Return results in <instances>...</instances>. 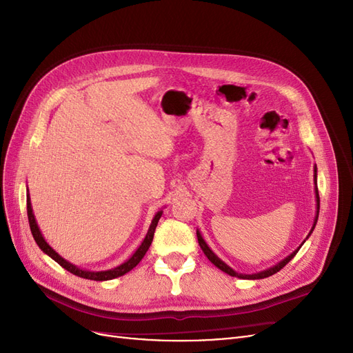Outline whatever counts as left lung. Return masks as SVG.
Here are the masks:
<instances>
[{"instance_id":"left-lung-1","label":"left lung","mask_w":353,"mask_h":353,"mask_svg":"<svg viewBox=\"0 0 353 353\" xmlns=\"http://www.w3.org/2000/svg\"><path fill=\"white\" fill-rule=\"evenodd\" d=\"M314 181H315V200H316V215H315V219H314V225H312V228H311V231H309V234H307V237L306 239H309V236H311L312 234V231H314V228H315V225H316V221H318V213H319V194H318V187H316V165H315V168H314ZM197 240H199V244H200V248H201V250H203V253L206 254V258L216 266V268H219L221 271H223L225 274H228V275H231V276H237V279H243V280H261V279H266V276H270V275H274L275 272H279L281 268H284V266L290 262L294 256H296V253L299 252V249L302 248L303 245V243L306 241H303L301 245H299V248L293 252V253H290L287 256V258H284L281 262H279L276 265H274V266H271V268H268V270H263V271H261V272H256V274H239L237 271H234L231 266H228L225 262L223 261H221L218 256L212 252V249L209 248L208 245V243L205 241V239L201 237V234H200V231L197 230Z\"/></svg>"}]
</instances>
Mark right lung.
Returning <instances> with one entry per match:
<instances>
[{
    "instance_id": "right-lung-1",
    "label": "right lung",
    "mask_w": 353,
    "mask_h": 353,
    "mask_svg": "<svg viewBox=\"0 0 353 353\" xmlns=\"http://www.w3.org/2000/svg\"><path fill=\"white\" fill-rule=\"evenodd\" d=\"M26 206H28V219H29V227H30V231H32V236H34L37 244L39 245V249L44 252L46 254H48L51 259H54L60 266H63V268L68 270L69 272H72L73 275H78L81 276V279H87V280H94V281H108V280H113V279H117V276H122L125 275L126 272H130L132 268H135V266L140 263V261L144 258V254L147 253L148 248H150V244L153 241V236H154V230L157 227V222L160 219V216H162L163 210H159L152 223H150V228H148L145 237L143 240V243L140 244V248H138L135 250V253L131 256L130 259L125 261L123 263H121L119 266H114V268L112 270H105V271H87V270H81L79 266L70 263L69 261H66L65 258H61V256L51 248V245L46 241V239L42 237V234L39 231V227L38 223L35 221V215H34V210H32V205H30V197H29V193L26 194Z\"/></svg>"
}]
</instances>
